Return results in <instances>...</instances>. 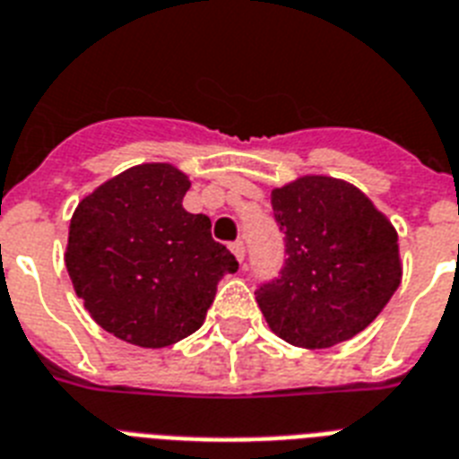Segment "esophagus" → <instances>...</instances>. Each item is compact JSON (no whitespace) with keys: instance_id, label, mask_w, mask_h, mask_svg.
Wrapping results in <instances>:
<instances>
[{"instance_id":"esophagus-1","label":"esophagus","mask_w":459,"mask_h":459,"mask_svg":"<svg viewBox=\"0 0 459 459\" xmlns=\"http://www.w3.org/2000/svg\"><path fill=\"white\" fill-rule=\"evenodd\" d=\"M230 252L236 255L238 262H242V259H245V242H242V240L230 242Z\"/></svg>"}]
</instances>
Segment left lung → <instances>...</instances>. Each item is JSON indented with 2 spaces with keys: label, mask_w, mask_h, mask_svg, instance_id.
Segmentation results:
<instances>
[{
  "label": "left lung",
  "mask_w": 459,
  "mask_h": 459,
  "mask_svg": "<svg viewBox=\"0 0 459 459\" xmlns=\"http://www.w3.org/2000/svg\"><path fill=\"white\" fill-rule=\"evenodd\" d=\"M285 264L256 285L268 327L304 349L356 337L401 285L398 236L356 188L330 177H301L271 193Z\"/></svg>",
  "instance_id": "obj_1"
}]
</instances>
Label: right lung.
<instances>
[{"label": "right lung", "mask_w": 459, "mask_h": 459, "mask_svg": "<svg viewBox=\"0 0 459 459\" xmlns=\"http://www.w3.org/2000/svg\"><path fill=\"white\" fill-rule=\"evenodd\" d=\"M191 188L171 165H139L99 186L70 221L68 266L77 297L103 330L162 349L203 325L238 262L204 214L184 210Z\"/></svg>", "instance_id": "1"}]
</instances>
